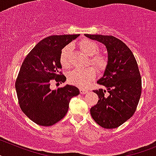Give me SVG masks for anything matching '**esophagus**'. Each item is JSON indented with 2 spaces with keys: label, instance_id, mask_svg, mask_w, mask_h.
<instances>
[{
  "label": "esophagus",
  "instance_id": "esophagus-1",
  "mask_svg": "<svg viewBox=\"0 0 156 156\" xmlns=\"http://www.w3.org/2000/svg\"><path fill=\"white\" fill-rule=\"evenodd\" d=\"M80 92L81 94H83V95H84V94H87V92H88V90L83 89V88H80Z\"/></svg>",
  "mask_w": 156,
  "mask_h": 156
}]
</instances>
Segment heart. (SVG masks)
Segmentation results:
<instances>
[{
    "label": "heart",
    "mask_w": 156,
    "mask_h": 156,
    "mask_svg": "<svg viewBox=\"0 0 156 156\" xmlns=\"http://www.w3.org/2000/svg\"><path fill=\"white\" fill-rule=\"evenodd\" d=\"M79 47L83 52L91 56L96 55L99 51V46L95 42L84 40L80 42ZM70 52L71 46L67 45L60 52V62L64 69H68L70 66ZM91 64L96 67L99 72H102L106 69L108 60L103 56H94L90 59ZM96 70L93 68H87L82 70H73L69 74V82L73 85L80 87H86L96 77Z\"/></svg>",
    "instance_id": "heart-1"
}]
</instances>
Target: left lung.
<instances>
[{"mask_svg":"<svg viewBox=\"0 0 156 156\" xmlns=\"http://www.w3.org/2000/svg\"><path fill=\"white\" fill-rule=\"evenodd\" d=\"M84 36L102 43L108 51V64L103 76L97 81L104 89L94 91L99 100L90 109L91 115L102 127L115 128L133 115L138 105L142 89L138 64L129 48L116 37Z\"/></svg>","mask_w":156,"mask_h":156,"instance_id":"obj_1","label":"left lung"}]
</instances>
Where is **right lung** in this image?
<instances>
[{"instance_id": "1", "label": "right lung", "mask_w": 156, "mask_h": 156, "mask_svg": "<svg viewBox=\"0 0 156 156\" xmlns=\"http://www.w3.org/2000/svg\"><path fill=\"white\" fill-rule=\"evenodd\" d=\"M80 34L50 36L41 41L23 61L15 87L23 112L37 124L52 126L69 110V102L80 94L79 89L66 84L56 90L50 88L53 80L64 83L61 75L60 52Z\"/></svg>"}]
</instances>
